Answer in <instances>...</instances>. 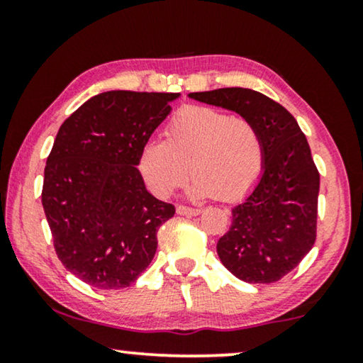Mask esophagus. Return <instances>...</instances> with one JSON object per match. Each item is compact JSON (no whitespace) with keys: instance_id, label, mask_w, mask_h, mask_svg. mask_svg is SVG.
Wrapping results in <instances>:
<instances>
[{"instance_id":"esophagus-1","label":"esophagus","mask_w":363,"mask_h":363,"mask_svg":"<svg viewBox=\"0 0 363 363\" xmlns=\"http://www.w3.org/2000/svg\"><path fill=\"white\" fill-rule=\"evenodd\" d=\"M177 213H178V215H183V216H196V215H200L201 210H200V208H191V206H185V205H178L177 206Z\"/></svg>"}]
</instances>
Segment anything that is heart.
<instances>
[{"label":"heart","mask_w":363,"mask_h":363,"mask_svg":"<svg viewBox=\"0 0 363 363\" xmlns=\"http://www.w3.org/2000/svg\"><path fill=\"white\" fill-rule=\"evenodd\" d=\"M264 168V142L250 118L220 108H182L165 127V142L143 143L138 170L158 198H168L195 177L190 195L240 200Z\"/></svg>","instance_id":"obj_1"}]
</instances>
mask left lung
Returning a JSON list of instances; mask_svg holds the SVG:
<instances>
[{"label":"left lung","instance_id":"obj_1","mask_svg":"<svg viewBox=\"0 0 363 363\" xmlns=\"http://www.w3.org/2000/svg\"><path fill=\"white\" fill-rule=\"evenodd\" d=\"M195 101L235 111L259 128L264 172L245 201L233 208L218 256L238 279L271 284L312 250L317 233L320 177L296 118L264 94L242 87L191 92Z\"/></svg>","mask_w":363,"mask_h":363}]
</instances>
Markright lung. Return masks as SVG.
I'll list each match as a JSON object with an SVG mask.
<instances>
[{
  "mask_svg": "<svg viewBox=\"0 0 363 363\" xmlns=\"http://www.w3.org/2000/svg\"><path fill=\"white\" fill-rule=\"evenodd\" d=\"M180 94L108 91L59 128L44 168L43 208L64 267L96 289L128 287L150 264L175 206L147 191L143 143Z\"/></svg>",
  "mask_w": 363,
  "mask_h": 363,
  "instance_id": "add662e5",
  "label": "right lung"
}]
</instances>
